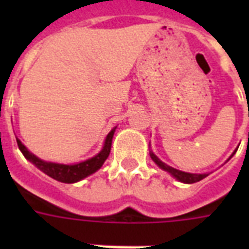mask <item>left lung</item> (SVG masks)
I'll use <instances>...</instances> for the list:
<instances>
[{"instance_id": "1", "label": "left lung", "mask_w": 249, "mask_h": 249, "mask_svg": "<svg viewBox=\"0 0 249 249\" xmlns=\"http://www.w3.org/2000/svg\"><path fill=\"white\" fill-rule=\"evenodd\" d=\"M234 154H235V151H234ZM234 154H232V155H234ZM232 155L230 156V158H232ZM150 156H151V159L155 161L156 165L160 166V168H161L163 170H165V172H168L170 176H173L177 181L183 182V183H195V182L201 181L203 178H205L207 176H208V173H204V174L187 173V172H182V170H178L176 169V168H172V166L166 165L165 163H163V161H161V160H160L152 151L150 152Z\"/></svg>"}]
</instances>
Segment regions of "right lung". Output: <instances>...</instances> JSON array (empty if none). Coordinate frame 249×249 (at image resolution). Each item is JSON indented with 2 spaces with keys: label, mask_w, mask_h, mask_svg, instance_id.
Returning <instances> with one entry per match:
<instances>
[{
  "label": "right lung",
  "mask_w": 249,
  "mask_h": 249,
  "mask_svg": "<svg viewBox=\"0 0 249 249\" xmlns=\"http://www.w3.org/2000/svg\"><path fill=\"white\" fill-rule=\"evenodd\" d=\"M115 129L113 128L111 132L107 134L105 141V144H103V148H102L99 154L91 158V159H88L85 161H81L79 164H58V163H50V161H45V160H41L40 158H37L36 155H33L32 152L28 151V148L25 147L24 144L21 143L20 140H18V147L21 151V154L24 155V158L27 160H29L33 165H36L40 170H42L45 174H48L49 177L54 178L56 181L63 182V183H75V182H79L81 179H84L85 177L90 176V174L95 173L102 165L106 161V159L108 158L109 151H111V144H112V138L113 133H115Z\"/></svg>",
  "instance_id": "right-lung-1"
}]
</instances>
